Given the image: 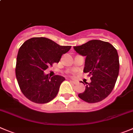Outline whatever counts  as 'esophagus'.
I'll list each match as a JSON object with an SVG mask.
<instances>
[{"instance_id": "obj_1", "label": "esophagus", "mask_w": 133, "mask_h": 133, "mask_svg": "<svg viewBox=\"0 0 133 133\" xmlns=\"http://www.w3.org/2000/svg\"><path fill=\"white\" fill-rule=\"evenodd\" d=\"M70 82L72 84H74V85H76L77 83V81H73V80H70Z\"/></svg>"}]
</instances>
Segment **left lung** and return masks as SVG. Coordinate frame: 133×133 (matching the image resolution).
Masks as SVG:
<instances>
[{
	"instance_id": "left-lung-1",
	"label": "left lung",
	"mask_w": 133,
	"mask_h": 133,
	"mask_svg": "<svg viewBox=\"0 0 133 133\" xmlns=\"http://www.w3.org/2000/svg\"><path fill=\"white\" fill-rule=\"evenodd\" d=\"M74 50L80 55L86 56L84 73L91 75V82L86 83L85 91L78 95L88 103L102 101L114 89L119 71L117 50L108 42L91 40Z\"/></svg>"
}]
</instances>
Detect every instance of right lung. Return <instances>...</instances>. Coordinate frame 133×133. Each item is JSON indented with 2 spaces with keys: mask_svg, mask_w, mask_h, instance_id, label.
I'll list each match as a JSON object with an SVG mask.
<instances>
[{
  "mask_svg": "<svg viewBox=\"0 0 133 133\" xmlns=\"http://www.w3.org/2000/svg\"><path fill=\"white\" fill-rule=\"evenodd\" d=\"M71 46H60L45 37H33L19 48L16 59V76L24 96L37 104L49 102L56 96L65 78H50L44 71L58 63Z\"/></svg>",
  "mask_w": 133,
  "mask_h": 133,
  "instance_id": "right-lung-1",
  "label": "right lung"
}]
</instances>
